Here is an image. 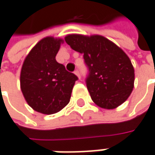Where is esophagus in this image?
<instances>
[{
  "label": "esophagus",
  "mask_w": 155,
  "mask_h": 155,
  "mask_svg": "<svg viewBox=\"0 0 155 155\" xmlns=\"http://www.w3.org/2000/svg\"><path fill=\"white\" fill-rule=\"evenodd\" d=\"M74 74L77 75L79 79H81V74H80V72H79L78 70H75V71H74Z\"/></svg>",
  "instance_id": "34e87169"
}]
</instances>
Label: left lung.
Returning a JSON list of instances; mask_svg holds the SVG:
<instances>
[{
	"label": "left lung",
	"mask_w": 155,
	"mask_h": 155,
	"mask_svg": "<svg viewBox=\"0 0 155 155\" xmlns=\"http://www.w3.org/2000/svg\"><path fill=\"white\" fill-rule=\"evenodd\" d=\"M65 40L73 50L83 54L88 70L87 87L93 102L108 110L125 102L134 84V68L125 52L99 35L71 34Z\"/></svg>",
	"instance_id": "obj_1"
}]
</instances>
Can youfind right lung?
I'll list each match as a JSON object with an SVG mask.
<instances>
[{
    "mask_svg": "<svg viewBox=\"0 0 155 155\" xmlns=\"http://www.w3.org/2000/svg\"><path fill=\"white\" fill-rule=\"evenodd\" d=\"M63 40L46 37L38 42L23 61L20 84L23 95L32 109L51 115L68 104L78 77L56 61Z\"/></svg>",
    "mask_w": 155,
    "mask_h": 155,
    "instance_id": "obj_1",
    "label": "right lung"
}]
</instances>
